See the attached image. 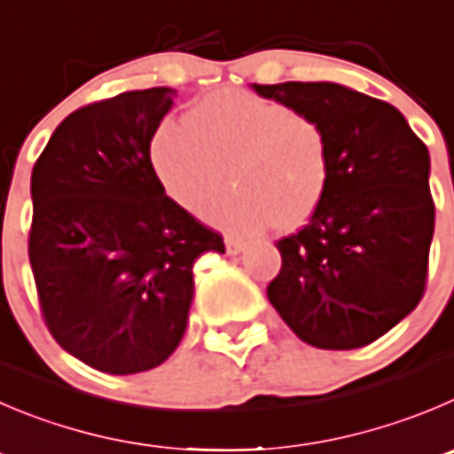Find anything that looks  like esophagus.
<instances>
[{
	"mask_svg": "<svg viewBox=\"0 0 454 454\" xmlns=\"http://www.w3.org/2000/svg\"><path fill=\"white\" fill-rule=\"evenodd\" d=\"M224 247H227V254H230V256H236V254L243 252L245 243L243 240L234 239V236H227V239H224Z\"/></svg>",
	"mask_w": 454,
	"mask_h": 454,
	"instance_id": "esophagus-1",
	"label": "esophagus"
}]
</instances>
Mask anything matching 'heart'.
<instances>
[{"label":"heart","instance_id":"b5f03b06","mask_svg":"<svg viewBox=\"0 0 454 454\" xmlns=\"http://www.w3.org/2000/svg\"><path fill=\"white\" fill-rule=\"evenodd\" d=\"M151 165L167 196L192 211L230 170L235 187L209 201L205 215L245 236L308 223L332 174L330 142L318 120L240 89L205 95L184 120L160 124Z\"/></svg>","mask_w":454,"mask_h":454}]
</instances>
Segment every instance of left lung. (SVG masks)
<instances>
[{
	"instance_id": "8db88e82",
	"label": "left lung",
	"mask_w": 454,
	"mask_h": 454,
	"mask_svg": "<svg viewBox=\"0 0 454 454\" xmlns=\"http://www.w3.org/2000/svg\"><path fill=\"white\" fill-rule=\"evenodd\" d=\"M252 89L318 120L332 162L309 223L276 243L283 265L267 299L305 343L364 348L424 296L434 234L428 149L399 109L343 84Z\"/></svg>"
}]
</instances>
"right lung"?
Instances as JSON below:
<instances>
[{
  "label": "right lung",
  "mask_w": 454,
  "mask_h": 454,
  "mask_svg": "<svg viewBox=\"0 0 454 454\" xmlns=\"http://www.w3.org/2000/svg\"><path fill=\"white\" fill-rule=\"evenodd\" d=\"M176 90H127L73 111L30 176L28 258L53 339L109 374L146 372L183 340L193 262L223 236L171 200L151 140Z\"/></svg>",
  "instance_id": "1"
}]
</instances>
